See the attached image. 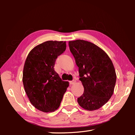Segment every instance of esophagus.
Segmentation results:
<instances>
[{"label":"esophagus","mask_w":135,"mask_h":135,"mask_svg":"<svg viewBox=\"0 0 135 135\" xmlns=\"http://www.w3.org/2000/svg\"><path fill=\"white\" fill-rule=\"evenodd\" d=\"M70 84H74L75 83V81H74V80L70 81Z\"/></svg>","instance_id":"obj_1"}]
</instances>
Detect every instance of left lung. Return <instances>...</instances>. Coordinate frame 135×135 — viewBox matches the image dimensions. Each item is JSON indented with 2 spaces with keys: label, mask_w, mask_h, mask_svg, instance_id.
<instances>
[{
  "label": "left lung",
  "mask_w": 135,
  "mask_h": 135,
  "mask_svg": "<svg viewBox=\"0 0 135 135\" xmlns=\"http://www.w3.org/2000/svg\"><path fill=\"white\" fill-rule=\"evenodd\" d=\"M68 44L84 87L77 102L86 110L99 109L113 94L117 79L113 64L106 52L92 43L76 40Z\"/></svg>",
  "instance_id": "obj_1"
}]
</instances>
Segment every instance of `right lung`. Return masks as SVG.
<instances>
[{
  "label": "right lung",
  "instance_id": "1",
  "mask_svg": "<svg viewBox=\"0 0 135 135\" xmlns=\"http://www.w3.org/2000/svg\"><path fill=\"white\" fill-rule=\"evenodd\" d=\"M65 49L66 42L47 41L34 47L25 61V92L31 104L41 111L49 113L58 109L69 86L54 70L56 59Z\"/></svg>",
  "mask_w": 135,
  "mask_h": 135
}]
</instances>
